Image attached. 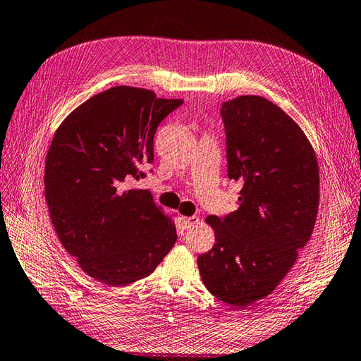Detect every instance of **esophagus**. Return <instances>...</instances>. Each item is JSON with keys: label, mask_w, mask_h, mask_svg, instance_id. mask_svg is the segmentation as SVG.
Masks as SVG:
<instances>
[{"label": "esophagus", "mask_w": 361, "mask_h": 361, "mask_svg": "<svg viewBox=\"0 0 361 361\" xmlns=\"http://www.w3.org/2000/svg\"><path fill=\"white\" fill-rule=\"evenodd\" d=\"M180 222H182L183 230H190V228L197 222V217H195V216H192V217H182Z\"/></svg>", "instance_id": "obj_1"}]
</instances>
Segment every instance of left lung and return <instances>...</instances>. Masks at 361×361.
I'll list each match as a JSON object with an SVG mask.
<instances>
[{"label": "left lung", "instance_id": "8db88e82", "mask_svg": "<svg viewBox=\"0 0 361 361\" xmlns=\"http://www.w3.org/2000/svg\"><path fill=\"white\" fill-rule=\"evenodd\" d=\"M228 178L239 208L208 216L216 243L197 265L208 291L235 310L271 294L310 240L319 211V165L310 140L262 96L222 102Z\"/></svg>", "mask_w": 361, "mask_h": 361}]
</instances>
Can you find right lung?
Segmentation results:
<instances>
[{
	"instance_id": "1",
	"label": "right lung",
	"mask_w": 361,
	"mask_h": 361,
	"mask_svg": "<svg viewBox=\"0 0 361 361\" xmlns=\"http://www.w3.org/2000/svg\"><path fill=\"white\" fill-rule=\"evenodd\" d=\"M182 104L111 87L70 113L51 140L44 173L51 224L78 265L104 285L150 276L178 239L152 192L126 187L145 178L156 130Z\"/></svg>"
}]
</instances>
